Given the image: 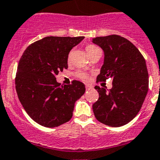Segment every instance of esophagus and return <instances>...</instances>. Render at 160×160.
Listing matches in <instances>:
<instances>
[{
  "mask_svg": "<svg viewBox=\"0 0 160 160\" xmlns=\"http://www.w3.org/2000/svg\"><path fill=\"white\" fill-rule=\"evenodd\" d=\"M92 88H93V86L90 85V84H87V85H86V89L87 90L92 89Z\"/></svg>",
  "mask_w": 160,
  "mask_h": 160,
  "instance_id": "esophagus-1",
  "label": "esophagus"
}]
</instances>
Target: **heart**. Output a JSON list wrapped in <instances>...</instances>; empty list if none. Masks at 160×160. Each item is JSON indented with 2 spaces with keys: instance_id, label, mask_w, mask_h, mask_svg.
Listing matches in <instances>:
<instances>
[{
  "instance_id": "1",
  "label": "heart",
  "mask_w": 160,
  "mask_h": 160,
  "mask_svg": "<svg viewBox=\"0 0 160 160\" xmlns=\"http://www.w3.org/2000/svg\"><path fill=\"white\" fill-rule=\"evenodd\" d=\"M97 50H99V48L96 47V46H95V45L89 44L86 47V51H87V53H88V55H89V56H91V55L94 53L95 51H97ZM70 58H71V53H69V55H68V61L70 60ZM76 76H77L78 78L81 79V80H82V81L88 82V80H89V75H88L86 72H83V71H78V72H77Z\"/></svg>"
}]
</instances>
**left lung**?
<instances>
[{"label":"left lung","mask_w":160,"mask_h":160,"mask_svg":"<svg viewBox=\"0 0 160 160\" xmlns=\"http://www.w3.org/2000/svg\"><path fill=\"white\" fill-rule=\"evenodd\" d=\"M92 42L102 48L104 64L96 82L113 79L112 88L95 87L98 101L92 105L99 122L110 127H121L135 118L142 108L149 89L146 60L139 50L118 35L97 37Z\"/></svg>","instance_id":"obj_1"}]
</instances>
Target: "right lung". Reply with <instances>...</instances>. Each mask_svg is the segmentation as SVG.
Masks as SVG:
<instances>
[{"mask_svg": "<svg viewBox=\"0 0 160 160\" xmlns=\"http://www.w3.org/2000/svg\"><path fill=\"white\" fill-rule=\"evenodd\" d=\"M84 37H47L32 43L21 56L15 88L18 100L30 118L47 128L71 119L74 104L84 93L85 85L73 80L61 86L55 76L68 68V56Z\"/></svg>", "mask_w": 160, "mask_h": 160, "instance_id": "add662e5", "label": "right lung"}]
</instances>
